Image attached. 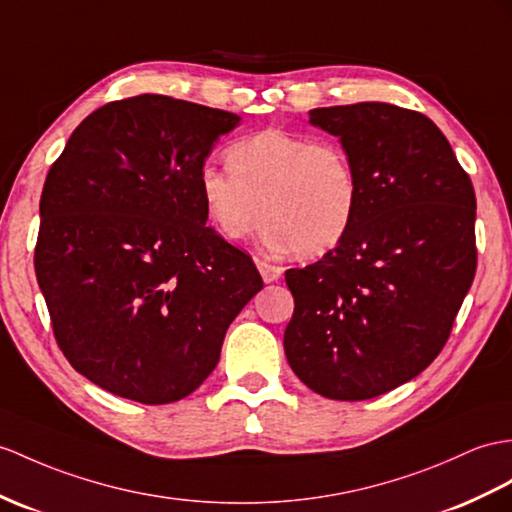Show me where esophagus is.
<instances>
[{"label":"esophagus","instance_id":"34e87169","mask_svg":"<svg viewBox=\"0 0 512 512\" xmlns=\"http://www.w3.org/2000/svg\"><path fill=\"white\" fill-rule=\"evenodd\" d=\"M256 265H258L260 276H263V280H265L267 284L280 280V276H282V267H278V265H271V263H267V260H258Z\"/></svg>","mask_w":512,"mask_h":512}]
</instances>
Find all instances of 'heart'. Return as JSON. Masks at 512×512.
Here are the masks:
<instances>
[{
    "instance_id": "1",
    "label": "heart",
    "mask_w": 512,
    "mask_h": 512,
    "mask_svg": "<svg viewBox=\"0 0 512 512\" xmlns=\"http://www.w3.org/2000/svg\"><path fill=\"white\" fill-rule=\"evenodd\" d=\"M230 171L199 169L206 215L226 241H241L260 217L263 241L276 252L319 258L339 247L358 210V178L336 143L260 130L228 147Z\"/></svg>"
}]
</instances>
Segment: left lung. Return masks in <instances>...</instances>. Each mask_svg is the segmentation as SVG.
<instances>
[{"label": "left lung", "instance_id": "left-lung-1", "mask_svg": "<svg viewBox=\"0 0 512 512\" xmlns=\"http://www.w3.org/2000/svg\"><path fill=\"white\" fill-rule=\"evenodd\" d=\"M308 115L339 136L360 197L343 243L286 271L295 310L284 354L315 393L371 400L443 350L476 276V193L421 112L360 102Z\"/></svg>", "mask_w": 512, "mask_h": 512}]
</instances>
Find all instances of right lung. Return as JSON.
<instances>
[{
  "instance_id": "obj_1",
  "label": "right lung",
  "mask_w": 512,
  "mask_h": 512,
  "mask_svg": "<svg viewBox=\"0 0 512 512\" xmlns=\"http://www.w3.org/2000/svg\"><path fill=\"white\" fill-rule=\"evenodd\" d=\"M234 112L167 95L106 104L47 173L36 280L71 367L141 404L191 395L263 289L252 258L206 228L197 176Z\"/></svg>"
}]
</instances>
